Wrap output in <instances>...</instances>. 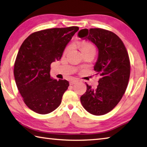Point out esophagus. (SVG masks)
I'll use <instances>...</instances> for the list:
<instances>
[{
    "label": "esophagus",
    "instance_id": "obj_1",
    "mask_svg": "<svg viewBox=\"0 0 147 147\" xmlns=\"http://www.w3.org/2000/svg\"><path fill=\"white\" fill-rule=\"evenodd\" d=\"M78 82V80H76V79H73V80H71L70 81V84L71 85H73V84H76L77 82Z\"/></svg>",
    "mask_w": 147,
    "mask_h": 147
}]
</instances>
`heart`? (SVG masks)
I'll use <instances>...</instances> for the list:
<instances>
[{"label": "heart", "mask_w": 147, "mask_h": 147, "mask_svg": "<svg viewBox=\"0 0 147 147\" xmlns=\"http://www.w3.org/2000/svg\"><path fill=\"white\" fill-rule=\"evenodd\" d=\"M92 47H93L92 44H89V43H85V44H84L82 45L81 50H82V51H84L85 49H90V48H92Z\"/></svg>", "instance_id": "heart-1"}]
</instances>
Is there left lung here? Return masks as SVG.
Segmentation results:
<instances>
[{"mask_svg": "<svg viewBox=\"0 0 147 147\" xmlns=\"http://www.w3.org/2000/svg\"><path fill=\"white\" fill-rule=\"evenodd\" d=\"M78 36L98 48L94 69L101 76L96 89L86 85V92L80 97L82 105L93 115H103L115 107L126 90L130 72L129 55L121 40L111 31L83 29Z\"/></svg>", "mask_w": 147, "mask_h": 147, "instance_id": "8db88e82", "label": "left lung"}]
</instances>
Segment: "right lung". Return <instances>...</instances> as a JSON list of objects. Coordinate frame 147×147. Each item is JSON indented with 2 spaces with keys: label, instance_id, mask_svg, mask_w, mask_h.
Masks as SVG:
<instances>
[{
  "label": "right lung",
  "instance_id": "right-lung-1",
  "mask_svg": "<svg viewBox=\"0 0 147 147\" xmlns=\"http://www.w3.org/2000/svg\"><path fill=\"white\" fill-rule=\"evenodd\" d=\"M78 29L72 26L37 31L21 45L15 62V80L26 105L35 113L49 114L60 105L69 83L51 77V64L61 59Z\"/></svg>",
  "mask_w": 147,
  "mask_h": 147
}]
</instances>
